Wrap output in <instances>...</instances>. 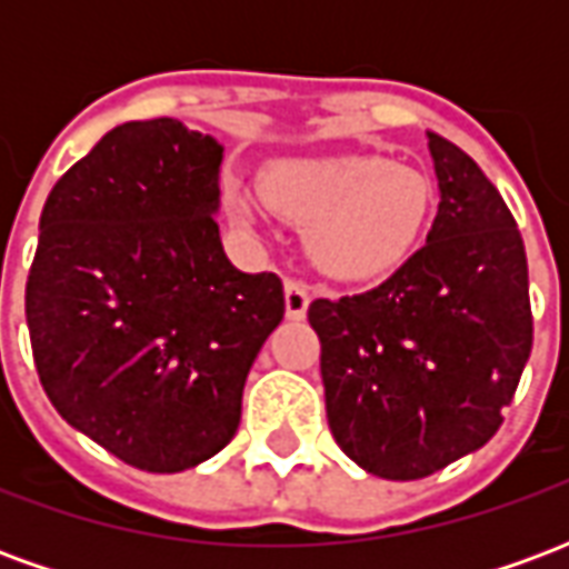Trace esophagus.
Returning <instances> with one entry per match:
<instances>
[{
    "label": "esophagus",
    "instance_id": "34e87169",
    "mask_svg": "<svg viewBox=\"0 0 569 569\" xmlns=\"http://www.w3.org/2000/svg\"><path fill=\"white\" fill-rule=\"evenodd\" d=\"M310 305V289L301 280H286V317L289 320H305Z\"/></svg>",
    "mask_w": 569,
    "mask_h": 569
}]
</instances>
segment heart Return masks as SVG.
Returning <instances> with one entry per match:
<instances>
[{
    "mask_svg": "<svg viewBox=\"0 0 569 569\" xmlns=\"http://www.w3.org/2000/svg\"><path fill=\"white\" fill-rule=\"evenodd\" d=\"M261 198L308 224V249L322 271L353 280L390 271L415 252L436 188L415 167L375 154H313L268 163ZM224 210L237 224L259 222V200L237 182L224 188Z\"/></svg>",
    "mask_w": 569,
    "mask_h": 569,
    "instance_id": "obj_1",
    "label": "heart"
}]
</instances>
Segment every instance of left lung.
<instances>
[{
	"mask_svg": "<svg viewBox=\"0 0 569 569\" xmlns=\"http://www.w3.org/2000/svg\"><path fill=\"white\" fill-rule=\"evenodd\" d=\"M427 137L441 198L427 247L369 292L308 308L335 441L390 481L427 478L490 441L533 347L512 212L463 149Z\"/></svg>",
	"mask_w": 569,
	"mask_h": 569,
	"instance_id": "obj_1",
	"label": "left lung"
}]
</instances>
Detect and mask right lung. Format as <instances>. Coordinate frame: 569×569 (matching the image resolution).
I'll return each instance as SVG.
<instances>
[{
	"label": "right lung",
	"instance_id": "1",
	"mask_svg": "<svg viewBox=\"0 0 569 569\" xmlns=\"http://www.w3.org/2000/svg\"><path fill=\"white\" fill-rule=\"evenodd\" d=\"M222 146L176 118L109 130L57 179L27 277L36 371L57 415L118 460L182 472L240 427L283 320L277 273L219 240Z\"/></svg>",
	"mask_w": 569,
	"mask_h": 569
}]
</instances>
